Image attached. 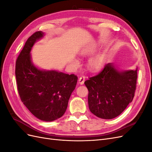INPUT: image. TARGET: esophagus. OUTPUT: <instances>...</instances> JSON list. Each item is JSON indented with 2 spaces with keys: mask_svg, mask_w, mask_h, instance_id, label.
<instances>
[{
  "mask_svg": "<svg viewBox=\"0 0 152 152\" xmlns=\"http://www.w3.org/2000/svg\"><path fill=\"white\" fill-rule=\"evenodd\" d=\"M85 79H86L85 76H81V77L79 78V84H80V85L84 84V82H85Z\"/></svg>",
  "mask_w": 152,
  "mask_h": 152,
  "instance_id": "esophagus-1",
  "label": "esophagus"
}]
</instances>
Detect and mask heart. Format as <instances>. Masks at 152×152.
Masks as SVG:
<instances>
[{"label":"heart","mask_w":152,"mask_h":152,"mask_svg":"<svg viewBox=\"0 0 152 152\" xmlns=\"http://www.w3.org/2000/svg\"><path fill=\"white\" fill-rule=\"evenodd\" d=\"M78 63V61H75ZM104 64V58L103 56H98L93 58L89 63V68L91 71H97L102 68Z\"/></svg>","instance_id":"obj_1"}]
</instances>
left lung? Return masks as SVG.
I'll return each mask as SVG.
<instances>
[{
    "instance_id": "1",
    "label": "left lung",
    "mask_w": 152,
    "mask_h": 152,
    "mask_svg": "<svg viewBox=\"0 0 152 152\" xmlns=\"http://www.w3.org/2000/svg\"><path fill=\"white\" fill-rule=\"evenodd\" d=\"M137 70L120 72L108 63L98 75L86 80L91 113L103 119L118 116L134 98Z\"/></svg>"
}]
</instances>
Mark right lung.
<instances>
[{"mask_svg":"<svg viewBox=\"0 0 152 152\" xmlns=\"http://www.w3.org/2000/svg\"><path fill=\"white\" fill-rule=\"evenodd\" d=\"M43 36L39 31L27 39L17 58L15 75L18 93L25 107L40 120L51 122L65 113L78 78L74 74L42 70L34 65L31 49Z\"/></svg>","mask_w":152,"mask_h":152,"instance_id":"add662e5","label":"right lung"}]
</instances>
